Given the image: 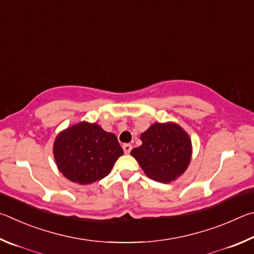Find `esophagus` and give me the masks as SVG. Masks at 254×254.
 I'll return each instance as SVG.
<instances>
[{
	"mask_svg": "<svg viewBox=\"0 0 254 254\" xmlns=\"http://www.w3.org/2000/svg\"><path fill=\"white\" fill-rule=\"evenodd\" d=\"M131 148H132V146L130 144H124L123 145V149H124L125 154H129Z\"/></svg>",
	"mask_w": 254,
	"mask_h": 254,
	"instance_id": "obj_1",
	"label": "esophagus"
}]
</instances>
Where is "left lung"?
<instances>
[{"mask_svg": "<svg viewBox=\"0 0 254 254\" xmlns=\"http://www.w3.org/2000/svg\"><path fill=\"white\" fill-rule=\"evenodd\" d=\"M143 141L130 155L150 180L171 183L179 179L192 159V140L180 125L155 123L140 135Z\"/></svg>", "mask_w": 254, "mask_h": 254, "instance_id": "1", "label": "left lung"}]
</instances>
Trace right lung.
Returning <instances> with one entry per match:
<instances>
[{
  "label": "right lung",
  "instance_id": "1",
  "mask_svg": "<svg viewBox=\"0 0 254 254\" xmlns=\"http://www.w3.org/2000/svg\"><path fill=\"white\" fill-rule=\"evenodd\" d=\"M123 154L116 135L96 123L80 122L69 126L53 143L58 170L65 179L81 185L106 177Z\"/></svg>",
  "mask_w": 254,
  "mask_h": 254
}]
</instances>
